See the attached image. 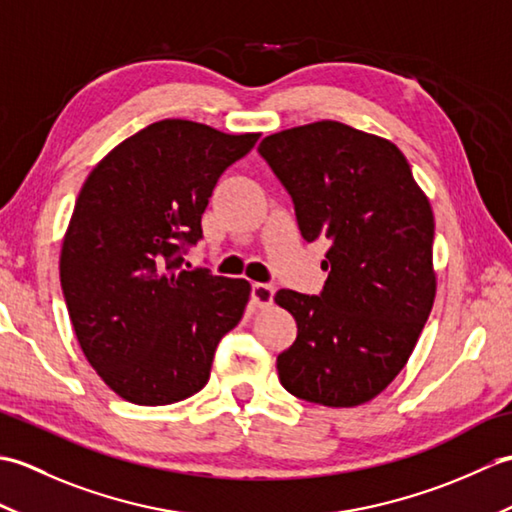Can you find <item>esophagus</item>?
<instances>
[{
  "label": "esophagus",
  "instance_id": "1",
  "mask_svg": "<svg viewBox=\"0 0 512 512\" xmlns=\"http://www.w3.org/2000/svg\"><path fill=\"white\" fill-rule=\"evenodd\" d=\"M250 299L257 308H268L275 299V288L270 284H253L250 286Z\"/></svg>",
  "mask_w": 512,
  "mask_h": 512
}]
</instances>
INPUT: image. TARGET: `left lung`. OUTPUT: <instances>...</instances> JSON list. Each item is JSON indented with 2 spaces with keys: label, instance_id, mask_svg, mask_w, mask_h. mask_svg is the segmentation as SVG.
<instances>
[{
  "label": "left lung",
  "instance_id": "obj_1",
  "mask_svg": "<svg viewBox=\"0 0 512 512\" xmlns=\"http://www.w3.org/2000/svg\"><path fill=\"white\" fill-rule=\"evenodd\" d=\"M295 204L306 242L328 239L319 295L279 290L297 339L277 356L292 396L325 407L376 398L418 343L436 299L433 213L402 151L319 121L257 147Z\"/></svg>",
  "mask_w": 512,
  "mask_h": 512
}]
</instances>
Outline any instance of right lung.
I'll list each match as a JSON object with an SVG mask.
<instances>
[{"instance_id":"add662e5","label":"right lung","mask_w":512,"mask_h":512,"mask_svg":"<svg viewBox=\"0 0 512 512\" xmlns=\"http://www.w3.org/2000/svg\"><path fill=\"white\" fill-rule=\"evenodd\" d=\"M257 138L167 118L114 147L83 184L61 248L65 306L96 374L134 405L198 394L242 319L246 279L182 262L217 180Z\"/></svg>"}]
</instances>
